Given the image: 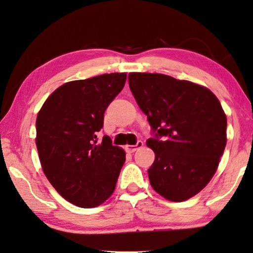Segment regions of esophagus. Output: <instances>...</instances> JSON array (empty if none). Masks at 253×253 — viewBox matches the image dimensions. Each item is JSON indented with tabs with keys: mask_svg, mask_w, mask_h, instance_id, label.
Returning a JSON list of instances; mask_svg holds the SVG:
<instances>
[{
	"mask_svg": "<svg viewBox=\"0 0 253 253\" xmlns=\"http://www.w3.org/2000/svg\"><path fill=\"white\" fill-rule=\"evenodd\" d=\"M142 146H144V142H142L141 140H138L135 145H127L126 150L130 152V153H133V152H135L136 150H139V148H141Z\"/></svg>",
	"mask_w": 253,
	"mask_h": 253,
	"instance_id": "34e87169",
	"label": "esophagus"
}]
</instances>
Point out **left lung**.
Returning a JSON list of instances; mask_svg holds the SVG:
<instances>
[{"label":"left lung","mask_w":253,"mask_h":253,"mask_svg":"<svg viewBox=\"0 0 253 253\" xmlns=\"http://www.w3.org/2000/svg\"><path fill=\"white\" fill-rule=\"evenodd\" d=\"M128 84L153 134L146 141L156 153L152 187L171 202L190 199L211 180L226 146L220 102L208 88L157 73H129Z\"/></svg>","instance_id":"obj_1"}]
</instances>
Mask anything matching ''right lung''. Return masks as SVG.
<instances>
[{"label":"right lung","mask_w":253,"mask_h":253,"mask_svg":"<svg viewBox=\"0 0 253 253\" xmlns=\"http://www.w3.org/2000/svg\"><path fill=\"white\" fill-rule=\"evenodd\" d=\"M125 73L67 82L57 88L36 119V147L45 176L69 203L96 208L114 192L126 160L109 136L97 141L103 115L123 90Z\"/></svg>","instance_id":"1"}]
</instances>
